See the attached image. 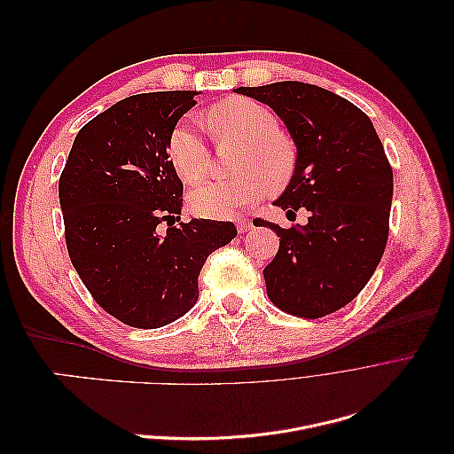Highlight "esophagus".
I'll return each instance as SVG.
<instances>
[{
  "mask_svg": "<svg viewBox=\"0 0 454 454\" xmlns=\"http://www.w3.org/2000/svg\"><path fill=\"white\" fill-rule=\"evenodd\" d=\"M252 227H254L252 219H239V222H237V229H239V232H246V231H250Z\"/></svg>",
  "mask_w": 454,
  "mask_h": 454,
  "instance_id": "34e87169",
  "label": "esophagus"
}]
</instances>
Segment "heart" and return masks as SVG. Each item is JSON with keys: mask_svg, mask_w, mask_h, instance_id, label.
Instances as JSON below:
<instances>
[{"mask_svg": "<svg viewBox=\"0 0 454 454\" xmlns=\"http://www.w3.org/2000/svg\"><path fill=\"white\" fill-rule=\"evenodd\" d=\"M206 121L217 142L242 144L235 160L240 172L232 180L204 182L191 191L189 204L204 217H231L263 199L272 187L290 180L295 149L278 132V119L270 109L250 98H229L212 106ZM168 157L185 184H197L210 162V149L193 121L182 119L168 138Z\"/></svg>", "mask_w": 454, "mask_h": 454, "instance_id": "1", "label": "heart"}]
</instances>
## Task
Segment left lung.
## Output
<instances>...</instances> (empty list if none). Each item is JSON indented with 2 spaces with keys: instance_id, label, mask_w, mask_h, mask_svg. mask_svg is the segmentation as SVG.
<instances>
[{
  "instance_id": "8db88e82",
  "label": "left lung",
  "mask_w": 454,
  "mask_h": 454,
  "mask_svg": "<svg viewBox=\"0 0 454 454\" xmlns=\"http://www.w3.org/2000/svg\"><path fill=\"white\" fill-rule=\"evenodd\" d=\"M237 92L284 121L297 159L274 204L287 215L309 212L307 225L290 229L254 219L280 237L278 254L263 270L267 295L284 312L322 318L364 290L387 248L392 167L371 119L332 90L280 81Z\"/></svg>"
}]
</instances>
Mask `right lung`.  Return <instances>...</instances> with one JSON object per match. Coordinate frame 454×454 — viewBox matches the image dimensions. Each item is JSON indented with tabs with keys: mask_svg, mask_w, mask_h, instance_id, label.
<instances>
[{
	"mask_svg": "<svg viewBox=\"0 0 454 454\" xmlns=\"http://www.w3.org/2000/svg\"><path fill=\"white\" fill-rule=\"evenodd\" d=\"M195 94L145 92L114 104L77 132L59 182L77 274L96 303L132 327H162L191 310L206 257L237 237L231 222L173 225L184 184L168 138Z\"/></svg>",
	"mask_w": 454,
	"mask_h": 454,
	"instance_id": "right-lung-1",
	"label": "right lung"
}]
</instances>
